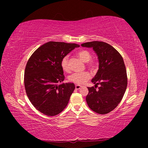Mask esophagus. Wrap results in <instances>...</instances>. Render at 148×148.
<instances>
[{
    "mask_svg": "<svg viewBox=\"0 0 148 148\" xmlns=\"http://www.w3.org/2000/svg\"><path fill=\"white\" fill-rule=\"evenodd\" d=\"M81 87H82V86H79V85H76V86H75V88H76V89H77V90L79 89Z\"/></svg>",
    "mask_w": 148,
    "mask_h": 148,
    "instance_id": "1",
    "label": "esophagus"
}]
</instances>
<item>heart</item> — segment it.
<instances>
[{
  "label": "heart",
  "instance_id": "obj_1",
  "mask_svg": "<svg viewBox=\"0 0 148 148\" xmlns=\"http://www.w3.org/2000/svg\"><path fill=\"white\" fill-rule=\"evenodd\" d=\"M77 57L84 62H87V67L91 70V71H95L97 69V63L96 61H91V60L92 56L91 53L87 50H81L77 52ZM61 67L63 71L66 72H69L70 71V67L69 64V57L66 56L63 57V59L61 61ZM90 77V74L87 72H84L82 73H74L72 74L69 77V80L70 82H72L75 84L77 85H82L86 83V82L89 80Z\"/></svg>",
  "mask_w": 148,
  "mask_h": 148
}]
</instances>
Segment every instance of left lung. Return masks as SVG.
I'll list each match as a JSON object with an SVG mask.
<instances>
[{"label":"left lung","instance_id":"8db88e82","mask_svg":"<svg viewBox=\"0 0 148 148\" xmlns=\"http://www.w3.org/2000/svg\"><path fill=\"white\" fill-rule=\"evenodd\" d=\"M92 47L99 59V70L91 82L95 87H87L88 106L99 114H106L116 108L123 99L127 86V76L122 56L111 45L93 41L82 44ZM99 84L100 87L96 90Z\"/></svg>","mask_w":148,"mask_h":148}]
</instances>
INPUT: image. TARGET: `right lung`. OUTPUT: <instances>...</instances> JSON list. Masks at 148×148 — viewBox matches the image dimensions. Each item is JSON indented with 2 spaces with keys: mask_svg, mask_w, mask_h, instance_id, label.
Segmentation results:
<instances>
[{
  "mask_svg": "<svg viewBox=\"0 0 148 148\" xmlns=\"http://www.w3.org/2000/svg\"><path fill=\"white\" fill-rule=\"evenodd\" d=\"M79 46L61 42L42 45L30 57L25 70L24 84L27 97L37 110L54 116L63 110L75 89L73 83H62L64 76L61 61Z\"/></svg>",
  "mask_w": 148,
  "mask_h": 148,
  "instance_id": "obj_1",
  "label": "right lung"
}]
</instances>
